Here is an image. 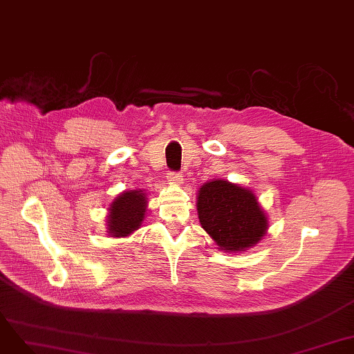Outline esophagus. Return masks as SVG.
Masks as SVG:
<instances>
[{
  "instance_id": "esophagus-1",
  "label": "esophagus",
  "mask_w": 354,
  "mask_h": 354,
  "mask_svg": "<svg viewBox=\"0 0 354 354\" xmlns=\"http://www.w3.org/2000/svg\"><path fill=\"white\" fill-rule=\"evenodd\" d=\"M167 180H169V184H172L175 187H179V185H182V182H184V178H182L179 174L174 172V174H169Z\"/></svg>"
}]
</instances>
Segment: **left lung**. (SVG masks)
Wrapping results in <instances>:
<instances>
[{"label": "left lung", "instance_id": "obj_1", "mask_svg": "<svg viewBox=\"0 0 354 354\" xmlns=\"http://www.w3.org/2000/svg\"><path fill=\"white\" fill-rule=\"evenodd\" d=\"M197 210L201 227L229 254L255 246L268 230L267 213L255 192L226 179L205 182L197 194Z\"/></svg>", "mask_w": 354, "mask_h": 354}]
</instances>
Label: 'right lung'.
Here are the masks:
<instances>
[{"label": "right lung", "instance_id": "add662e5", "mask_svg": "<svg viewBox=\"0 0 354 354\" xmlns=\"http://www.w3.org/2000/svg\"><path fill=\"white\" fill-rule=\"evenodd\" d=\"M108 234L112 238H127L141 227L147 213V192L129 189L121 192L108 208Z\"/></svg>", "mask_w": 354, "mask_h": 354}]
</instances>
